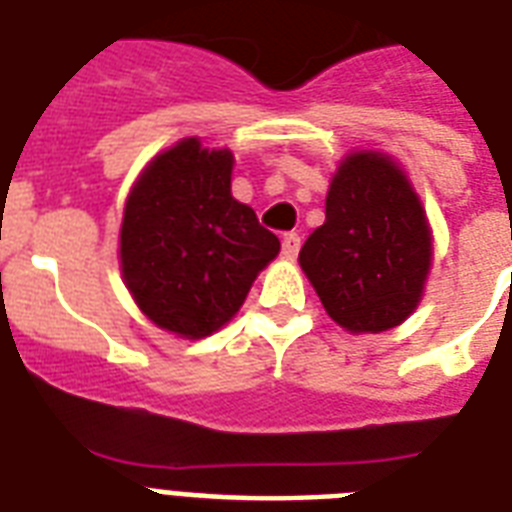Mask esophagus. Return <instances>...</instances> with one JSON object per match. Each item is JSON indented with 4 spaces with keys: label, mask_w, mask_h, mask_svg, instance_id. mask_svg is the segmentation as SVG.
<instances>
[{
    "label": "esophagus",
    "mask_w": 512,
    "mask_h": 512,
    "mask_svg": "<svg viewBox=\"0 0 512 512\" xmlns=\"http://www.w3.org/2000/svg\"><path fill=\"white\" fill-rule=\"evenodd\" d=\"M297 252H300V236L297 233H287L284 241H281V255L287 257V260H295Z\"/></svg>",
    "instance_id": "34e87169"
}]
</instances>
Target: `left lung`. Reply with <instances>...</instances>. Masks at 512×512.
<instances>
[{"instance_id":"1","label":"left lung","mask_w":512,"mask_h":512,"mask_svg":"<svg viewBox=\"0 0 512 512\" xmlns=\"http://www.w3.org/2000/svg\"><path fill=\"white\" fill-rule=\"evenodd\" d=\"M433 239L420 196L380 151L345 156L327 193V220L300 249V268L348 332L398 327L420 303Z\"/></svg>"}]
</instances>
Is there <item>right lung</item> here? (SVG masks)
<instances>
[{"label": "right lung", "instance_id": "obj_1", "mask_svg": "<svg viewBox=\"0 0 512 512\" xmlns=\"http://www.w3.org/2000/svg\"><path fill=\"white\" fill-rule=\"evenodd\" d=\"M233 154L185 138L154 156L124 204L119 257L156 327L201 340L228 324L279 239L231 196Z\"/></svg>", "mask_w": 512, "mask_h": 512}]
</instances>
